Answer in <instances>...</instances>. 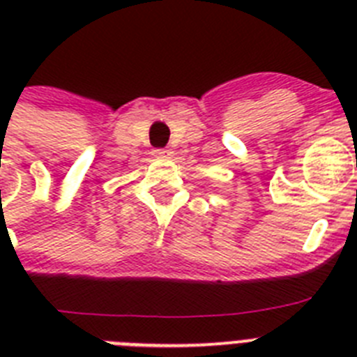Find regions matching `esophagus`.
Instances as JSON below:
<instances>
[{"instance_id":"esophagus-1","label":"esophagus","mask_w":357,"mask_h":357,"mask_svg":"<svg viewBox=\"0 0 357 357\" xmlns=\"http://www.w3.org/2000/svg\"><path fill=\"white\" fill-rule=\"evenodd\" d=\"M153 153H155L157 157H166V155H169V150H164V148H159V150H155V151H153Z\"/></svg>"}]
</instances>
